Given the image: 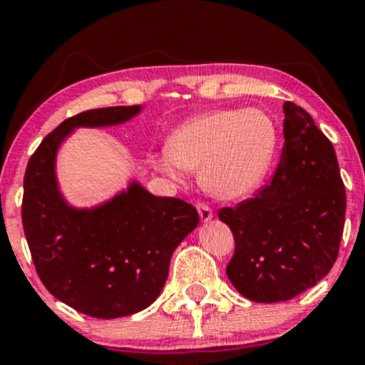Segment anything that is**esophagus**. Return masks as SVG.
Here are the masks:
<instances>
[{
    "mask_svg": "<svg viewBox=\"0 0 365 365\" xmlns=\"http://www.w3.org/2000/svg\"><path fill=\"white\" fill-rule=\"evenodd\" d=\"M197 211H199V216L202 221L212 220V209L206 202H197Z\"/></svg>",
    "mask_w": 365,
    "mask_h": 365,
    "instance_id": "obj_1",
    "label": "esophagus"
}]
</instances>
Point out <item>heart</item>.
Masks as SVG:
<instances>
[{
  "mask_svg": "<svg viewBox=\"0 0 365 365\" xmlns=\"http://www.w3.org/2000/svg\"><path fill=\"white\" fill-rule=\"evenodd\" d=\"M276 142L274 121L261 110L212 111L180 125L153 165L177 182H183L185 171L200 170V183L209 194L240 199L261 185Z\"/></svg>",
  "mask_w": 365,
  "mask_h": 365,
  "instance_id": "obj_1",
  "label": "heart"
}]
</instances>
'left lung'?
Masks as SVG:
<instances>
[{"mask_svg": "<svg viewBox=\"0 0 365 365\" xmlns=\"http://www.w3.org/2000/svg\"><path fill=\"white\" fill-rule=\"evenodd\" d=\"M273 180L217 211L235 238L226 274L254 302L290 300L324 278L340 250L346 195L336 154L307 111L287 101Z\"/></svg>", "mask_w": 365, "mask_h": 365, "instance_id": "obj_1", "label": "left lung"}]
</instances>
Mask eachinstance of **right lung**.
Here are the masks:
<instances>
[{
	"label": "right lung",
	"instance_id": "1",
	"mask_svg": "<svg viewBox=\"0 0 365 365\" xmlns=\"http://www.w3.org/2000/svg\"><path fill=\"white\" fill-rule=\"evenodd\" d=\"M139 111L99 108L65 120L44 137L24 177L22 225L37 276L58 300L98 319L149 307L168 278L171 254L199 223L192 204L139 183L91 211L61 199L54 178L61 140L75 127L123 123Z\"/></svg>",
	"mask_w": 365,
	"mask_h": 365
}]
</instances>
